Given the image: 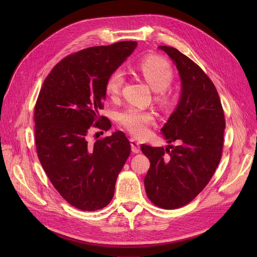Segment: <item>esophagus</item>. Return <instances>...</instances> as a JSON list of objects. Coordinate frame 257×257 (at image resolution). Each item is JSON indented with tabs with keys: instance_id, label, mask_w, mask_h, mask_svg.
Returning <instances> with one entry per match:
<instances>
[{
	"instance_id": "34e87169",
	"label": "esophagus",
	"mask_w": 257,
	"mask_h": 257,
	"mask_svg": "<svg viewBox=\"0 0 257 257\" xmlns=\"http://www.w3.org/2000/svg\"><path fill=\"white\" fill-rule=\"evenodd\" d=\"M130 144H131V149H132V152L134 153H139L141 150H140V142L136 139H131L130 140Z\"/></svg>"
}]
</instances>
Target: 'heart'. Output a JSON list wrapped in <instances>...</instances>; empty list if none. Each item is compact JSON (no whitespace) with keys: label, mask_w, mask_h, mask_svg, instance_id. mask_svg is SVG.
<instances>
[{"label":"heart","mask_w":257,"mask_h":257,"mask_svg":"<svg viewBox=\"0 0 257 257\" xmlns=\"http://www.w3.org/2000/svg\"><path fill=\"white\" fill-rule=\"evenodd\" d=\"M136 70L140 72L151 87L156 90L157 101L168 105L170 97L167 88L173 82L174 72L171 64L161 57L150 56L141 60ZM125 83V75L123 71L115 70L107 77L105 82V90L111 99H116ZM118 124L136 136H144L148 127L154 123V114L149 111L142 109L137 106H128L116 114Z\"/></svg>","instance_id":"b5f03b06"}]
</instances>
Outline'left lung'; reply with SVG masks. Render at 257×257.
Listing matches in <instances>:
<instances>
[{"mask_svg":"<svg viewBox=\"0 0 257 257\" xmlns=\"http://www.w3.org/2000/svg\"><path fill=\"white\" fill-rule=\"evenodd\" d=\"M176 65L181 79L180 101L161 128L169 144L142 152L151 166L145 188L152 203L175 209L190 203L211 179L222 157L225 117L219 93L201 67L177 49L160 46Z\"/></svg>","mask_w":257,"mask_h":257,"instance_id":"8db88e82","label":"left lung"}]
</instances>
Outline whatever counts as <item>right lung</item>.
I'll return each instance as SVG.
<instances>
[{"mask_svg": "<svg viewBox=\"0 0 257 257\" xmlns=\"http://www.w3.org/2000/svg\"><path fill=\"white\" fill-rule=\"evenodd\" d=\"M137 42L91 47L71 54L47 76L34 108L38 159L53 186L69 203L84 211L110 203L115 181L131 147L116 131L88 143L92 128L107 131L100 115L107 77L137 48Z\"/></svg>", "mask_w": 257, "mask_h": 257, "instance_id": "right-lung-1", "label": "right lung"}]
</instances>
